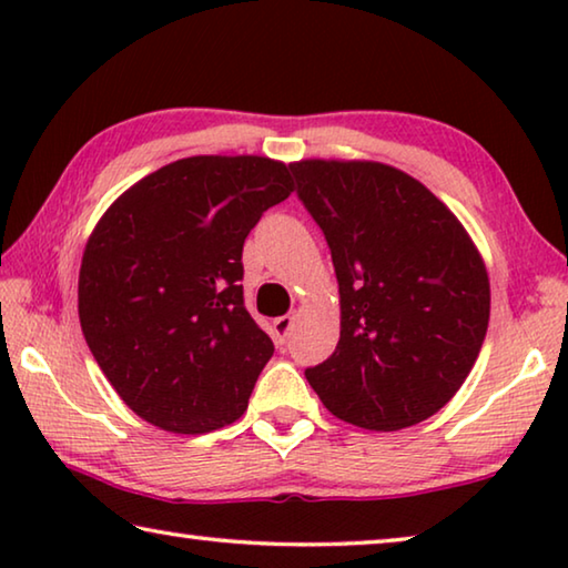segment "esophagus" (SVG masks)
Returning a JSON list of instances; mask_svg holds the SVG:
<instances>
[{
	"label": "esophagus",
	"mask_w": 568,
	"mask_h": 568,
	"mask_svg": "<svg viewBox=\"0 0 568 568\" xmlns=\"http://www.w3.org/2000/svg\"><path fill=\"white\" fill-rule=\"evenodd\" d=\"M293 321H295V315H281V318L273 321V335L277 343H285L287 331L293 328Z\"/></svg>",
	"instance_id": "esophagus-1"
}]
</instances>
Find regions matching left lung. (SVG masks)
<instances>
[{
  "label": "left lung",
  "mask_w": 568,
  "mask_h": 568,
  "mask_svg": "<svg viewBox=\"0 0 568 568\" xmlns=\"http://www.w3.org/2000/svg\"><path fill=\"white\" fill-rule=\"evenodd\" d=\"M291 170L341 293V341L305 378L345 423L416 426L456 396L484 345V257L458 217L398 168L301 160Z\"/></svg>",
  "instance_id": "obj_1"
}]
</instances>
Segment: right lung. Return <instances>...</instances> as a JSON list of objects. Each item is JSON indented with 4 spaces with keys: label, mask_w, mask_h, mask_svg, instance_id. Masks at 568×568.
Masks as SVG:
<instances>
[{
    "label": "right lung",
    "mask_w": 568,
    "mask_h": 568,
    "mask_svg": "<svg viewBox=\"0 0 568 568\" xmlns=\"http://www.w3.org/2000/svg\"><path fill=\"white\" fill-rule=\"evenodd\" d=\"M293 192L285 162L195 155L150 172L94 225L80 325L128 406L170 434L237 420L273 355L243 303V243Z\"/></svg>",
    "instance_id": "add662e5"
}]
</instances>
